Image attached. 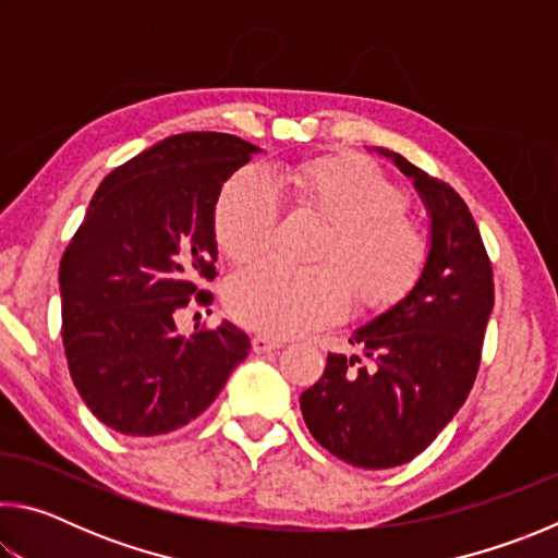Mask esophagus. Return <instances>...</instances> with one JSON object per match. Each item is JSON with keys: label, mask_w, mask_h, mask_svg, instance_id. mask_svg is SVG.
I'll list each match as a JSON object with an SVG mask.
<instances>
[{"label": "esophagus", "mask_w": 558, "mask_h": 558, "mask_svg": "<svg viewBox=\"0 0 558 558\" xmlns=\"http://www.w3.org/2000/svg\"><path fill=\"white\" fill-rule=\"evenodd\" d=\"M251 347H253V352H256V354H270V352H276V349H280L282 342H280V339H272V337H266V335H256L251 339Z\"/></svg>", "instance_id": "1"}]
</instances>
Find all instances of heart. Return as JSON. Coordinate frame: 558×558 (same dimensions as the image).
<instances>
[{"label":"heart","mask_w":558,"mask_h":558,"mask_svg":"<svg viewBox=\"0 0 558 558\" xmlns=\"http://www.w3.org/2000/svg\"><path fill=\"white\" fill-rule=\"evenodd\" d=\"M300 206L332 226L315 270L263 258L226 280L229 315L258 332L290 337L337 323L354 300L366 307L399 302L428 260V241L403 216L405 196L379 167L356 155L323 157L288 172ZM278 221V194L260 169H241L223 184L214 209V239L223 256L260 253ZM355 286L352 287L351 282Z\"/></svg>","instance_id":"1"}]
</instances>
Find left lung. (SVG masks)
<instances>
[{
    "instance_id": "obj_1",
    "label": "left lung",
    "mask_w": 558,
    "mask_h": 558,
    "mask_svg": "<svg viewBox=\"0 0 558 558\" xmlns=\"http://www.w3.org/2000/svg\"><path fill=\"white\" fill-rule=\"evenodd\" d=\"M430 214V248L409 295L359 327L362 356L329 354L300 396L302 418L349 465L386 470L426 450L465 403L495 305L493 263L468 204L450 184L389 149Z\"/></svg>"
}]
</instances>
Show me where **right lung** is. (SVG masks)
<instances>
[{
	"instance_id": "right-lung-1",
	"label": "right lung",
	"mask_w": 558,
	"mask_h": 558,
	"mask_svg": "<svg viewBox=\"0 0 558 558\" xmlns=\"http://www.w3.org/2000/svg\"><path fill=\"white\" fill-rule=\"evenodd\" d=\"M256 145L182 132L102 179L59 268L63 349L81 399L122 436H162L209 409L251 339L231 323L179 337L211 305L214 209Z\"/></svg>"
}]
</instances>
